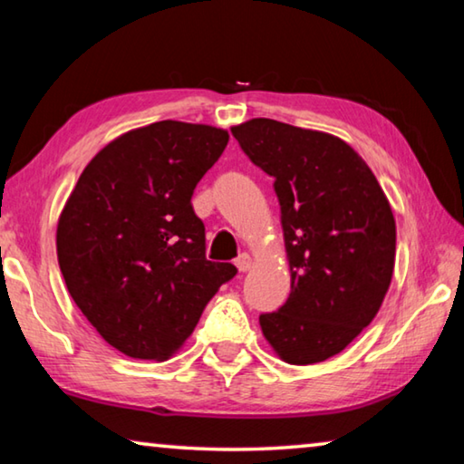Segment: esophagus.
I'll list each match as a JSON object with an SVG mask.
<instances>
[{"mask_svg": "<svg viewBox=\"0 0 464 464\" xmlns=\"http://www.w3.org/2000/svg\"><path fill=\"white\" fill-rule=\"evenodd\" d=\"M235 266H237L239 272H247L251 270V257L247 254H241L237 260H235Z\"/></svg>", "mask_w": 464, "mask_h": 464, "instance_id": "34e87169", "label": "esophagus"}]
</instances>
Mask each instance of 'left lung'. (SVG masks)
Here are the masks:
<instances>
[{
  "label": "left lung",
  "instance_id": "left-lung-1",
  "mask_svg": "<svg viewBox=\"0 0 464 464\" xmlns=\"http://www.w3.org/2000/svg\"><path fill=\"white\" fill-rule=\"evenodd\" d=\"M274 178L290 295L260 315L266 342L288 364L332 358L376 317L395 268V217L372 169L340 137L272 119L231 127Z\"/></svg>",
  "mask_w": 464,
  "mask_h": 464
}]
</instances>
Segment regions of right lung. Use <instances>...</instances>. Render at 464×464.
Returning a JSON list of instances; mask_svg holds the SVG:
<instances>
[{
    "mask_svg": "<svg viewBox=\"0 0 464 464\" xmlns=\"http://www.w3.org/2000/svg\"><path fill=\"white\" fill-rule=\"evenodd\" d=\"M229 132L161 121L100 149L61 210L59 268L104 340L137 360H169L192 335L233 264L208 262L192 208Z\"/></svg>",
    "mask_w": 464,
    "mask_h": 464,
    "instance_id": "obj_1",
    "label": "right lung"
}]
</instances>
